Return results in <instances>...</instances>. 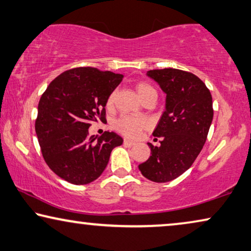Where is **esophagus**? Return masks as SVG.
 I'll return each mask as SVG.
<instances>
[{
    "mask_svg": "<svg viewBox=\"0 0 251 251\" xmlns=\"http://www.w3.org/2000/svg\"><path fill=\"white\" fill-rule=\"evenodd\" d=\"M123 144H125V146H126V147H132L133 145H136V143H134V141L129 140V139L123 140Z\"/></svg>",
    "mask_w": 251,
    "mask_h": 251,
    "instance_id": "esophagus-1",
    "label": "esophagus"
}]
</instances>
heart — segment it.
<instances>
[{"label":"heart","mask_w":251,"mask_h":251,"mask_svg":"<svg viewBox=\"0 0 251 251\" xmlns=\"http://www.w3.org/2000/svg\"><path fill=\"white\" fill-rule=\"evenodd\" d=\"M136 90L138 95L143 100H145L147 97L156 94V90L151 83L146 81H140L136 85ZM114 93H111L106 100V106L112 107L114 103ZM150 126V122L147 119L141 117H129V115H123L114 121V128L118 130L119 132L125 134L126 137L136 138L140 134L143 130L147 129Z\"/></svg>","instance_id":"b5f03b06"}]
</instances>
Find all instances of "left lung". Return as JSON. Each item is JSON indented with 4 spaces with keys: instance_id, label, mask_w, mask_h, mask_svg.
Here are the masks:
<instances>
[{
    "instance_id": "obj_1",
    "label": "left lung",
    "mask_w": 251,
    "mask_h": 251,
    "mask_svg": "<svg viewBox=\"0 0 251 251\" xmlns=\"http://www.w3.org/2000/svg\"><path fill=\"white\" fill-rule=\"evenodd\" d=\"M147 75L166 94V110L152 132L161 137V146L148 144L151 157L138 168L148 180L169 182L186 172L204 147L214 114L212 95L191 72L165 68Z\"/></svg>"
}]
</instances>
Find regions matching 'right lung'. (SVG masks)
Wrapping results in <instances>:
<instances>
[{
    "mask_svg": "<svg viewBox=\"0 0 251 251\" xmlns=\"http://www.w3.org/2000/svg\"><path fill=\"white\" fill-rule=\"evenodd\" d=\"M122 79L111 71L79 67L57 75L43 93L36 134L46 164L68 182H93L106 168L112 150L122 145L115 132L88 136L93 122L106 121V100Z\"/></svg>",
    "mask_w": 251,
    "mask_h": 251,
    "instance_id": "add662e5",
    "label": "right lung"
}]
</instances>
